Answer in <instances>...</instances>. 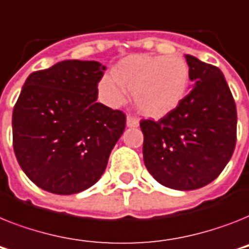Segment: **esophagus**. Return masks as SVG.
I'll return each mask as SVG.
<instances>
[{"mask_svg": "<svg viewBox=\"0 0 249 249\" xmlns=\"http://www.w3.org/2000/svg\"><path fill=\"white\" fill-rule=\"evenodd\" d=\"M138 125V119L134 118V116H131V115H128V116H126V126H129V128H137Z\"/></svg>", "mask_w": 249, "mask_h": 249, "instance_id": "1", "label": "esophagus"}]
</instances>
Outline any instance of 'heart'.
I'll return each mask as SVG.
<instances>
[{"label":"heart","mask_w":249,"mask_h":249,"mask_svg":"<svg viewBox=\"0 0 249 249\" xmlns=\"http://www.w3.org/2000/svg\"><path fill=\"white\" fill-rule=\"evenodd\" d=\"M189 79V66L179 56L134 54L119 62L114 75L102 76L98 90L111 106L124 102L125 90L133 92L138 112L160 119L183 102Z\"/></svg>","instance_id":"1"}]
</instances>
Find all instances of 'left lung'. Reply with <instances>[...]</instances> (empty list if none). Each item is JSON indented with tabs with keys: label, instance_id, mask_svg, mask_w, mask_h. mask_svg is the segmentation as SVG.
I'll return each mask as SVG.
<instances>
[{
	"label": "left lung",
	"instance_id": "1",
	"mask_svg": "<svg viewBox=\"0 0 249 249\" xmlns=\"http://www.w3.org/2000/svg\"><path fill=\"white\" fill-rule=\"evenodd\" d=\"M192 88L159 121L141 120L143 160L160 184L193 191L219 177L236 142V107L219 68L185 54Z\"/></svg>",
	"mask_w": 249,
	"mask_h": 249
}]
</instances>
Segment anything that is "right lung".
I'll use <instances>...</instances> for the list:
<instances>
[{
    "mask_svg": "<svg viewBox=\"0 0 249 249\" xmlns=\"http://www.w3.org/2000/svg\"><path fill=\"white\" fill-rule=\"evenodd\" d=\"M106 66L65 60L32 72L13 111V144L25 175L54 195L96 184L125 129L120 110L97 102Z\"/></svg>",
    "mask_w": 249,
    "mask_h": 249,
    "instance_id": "right-lung-1",
    "label": "right lung"
}]
</instances>
